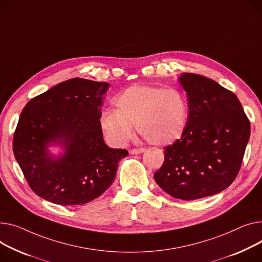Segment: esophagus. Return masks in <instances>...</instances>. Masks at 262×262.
Segmentation results:
<instances>
[{"label":"esophagus","mask_w":262,"mask_h":262,"mask_svg":"<svg viewBox=\"0 0 262 262\" xmlns=\"http://www.w3.org/2000/svg\"><path fill=\"white\" fill-rule=\"evenodd\" d=\"M145 151V148H133L129 150L132 155H138V154H142Z\"/></svg>","instance_id":"1"}]
</instances>
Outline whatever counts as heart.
I'll return each mask as SVG.
<instances>
[{"label":"heart","instance_id":"b5f03b06","mask_svg":"<svg viewBox=\"0 0 262 262\" xmlns=\"http://www.w3.org/2000/svg\"><path fill=\"white\" fill-rule=\"evenodd\" d=\"M114 110H104L99 125L115 145L125 144L134 125L154 145H169L183 136L189 117L185 96L175 89L159 85H133L114 99Z\"/></svg>","mask_w":262,"mask_h":262}]
</instances>
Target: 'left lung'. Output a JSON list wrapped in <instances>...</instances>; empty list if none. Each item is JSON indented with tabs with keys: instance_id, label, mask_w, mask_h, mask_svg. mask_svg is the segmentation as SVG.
<instances>
[{
	"instance_id": "left-lung-1",
	"label": "left lung",
	"mask_w": 262,
	"mask_h": 262,
	"mask_svg": "<svg viewBox=\"0 0 262 262\" xmlns=\"http://www.w3.org/2000/svg\"><path fill=\"white\" fill-rule=\"evenodd\" d=\"M187 94V127L178 141L164 147V162L154 179L182 200L220 193L238 175L251 124L238 98L212 79L183 73Z\"/></svg>"
}]
</instances>
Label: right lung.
<instances>
[{
	"label": "right lung",
	"mask_w": 262,
	"mask_h": 262,
	"mask_svg": "<svg viewBox=\"0 0 262 262\" xmlns=\"http://www.w3.org/2000/svg\"><path fill=\"white\" fill-rule=\"evenodd\" d=\"M108 83L81 78L59 83L32 98L13 135V154L30 188L60 205L91 202L114 182L126 149L103 140L99 117ZM59 145L56 159L48 146Z\"/></svg>",
	"instance_id": "add662e5"
}]
</instances>
